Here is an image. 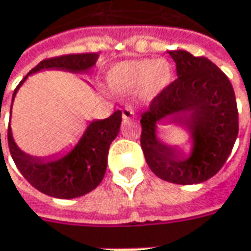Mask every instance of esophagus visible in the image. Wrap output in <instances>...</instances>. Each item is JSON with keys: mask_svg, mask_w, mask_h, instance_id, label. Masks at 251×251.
Returning <instances> with one entry per match:
<instances>
[{"mask_svg": "<svg viewBox=\"0 0 251 251\" xmlns=\"http://www.w3.org/2000/svg\"><path fill=\"white\" fill-rule=\"evenodd\" d=\"M135 117V111L134 109L131 107V106H126L124 109H123V119L127 121V120H132Z\"/></svg>", "mask_w": 251, "mask_h": 251, "instance_id": "esophagus-1", "label": "esophagus"}]
</instances>
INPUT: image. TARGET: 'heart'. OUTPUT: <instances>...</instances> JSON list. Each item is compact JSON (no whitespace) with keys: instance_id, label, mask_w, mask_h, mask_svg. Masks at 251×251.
Listing matches in <instances>:
<instances>
[{"instance_id":"1","label":"heart","mask_w":251,"mask_h":251,"mask_svg":"<svg viewBox=\"0 0 251 251\" xmlns=\"http://www.w3.org/2000/svg\"><path fill=\"white\" fill-rule=\"evenodd\" d=\"M173 81V67L168 60H126L113 65L107 73V83L116 92L142 89L147 96L163 92Z\"/></svg>"}]
</instances>
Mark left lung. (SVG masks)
<instances>
[{"label": "left lung", "instance_id": "8db88e82", "mask_svg": "<svg viewBox=\"0 0 251 251\" xmlns=\"http://www.w3.org/2000/svg\"><path fill=\"white\" fill-rule=\"evenodd\" d=\"M177 79L141 114V148L150 169L175 184H197L217 175L226 162L239 132L235 92L227 76L205 57L184 50L169 51ZM165 121L188 131L190 153L157 137Z\"/></svg>", "mask_w": 251, "mask_h": 251}]
</instances>
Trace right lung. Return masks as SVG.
I'll return each instance as SVG.
<instances>
[{
	"instance_id": "obj_1",
	"label": "right lung",
	"mask_w": 251,
	"mask_h": 251,
	"mask_svg": "<svg viewBox=\"0 0 251 251\" xmlns=\"http://www.w3.org/2000/svg\"><path fill=\"white\" fill-rule=\"evenodd\" d=\"M96 60V53L68 54L43 60L18 85L12 101L19 88L32 74L43 70L88 74L95 67ZM120 110L114 111L110 117L104 120L91 121L76 145L63 156H33L26 153L16 145L11 126L8 127V145L16 168L34 188L50 197L70 200L85 196L99 186L107 168V153L110 144L120 132Z\"/></svg>"
}]
</instances>
